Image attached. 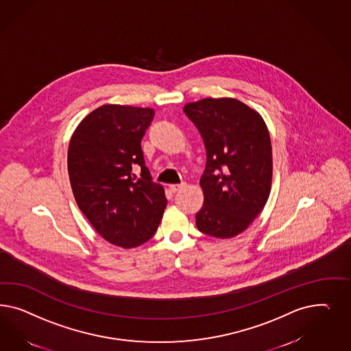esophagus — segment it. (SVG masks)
<instances>
[{
    "mask_svg": "<svg viewBox=\"0 0 351 351\" xmlns=\"http://www.w3.org/2000/svg\"><path fill=\"white\" fill-rule=\"evenodd\" d=\"M182 188H185V182H181V184H172L170 185V191L172 193H176V191H181Z\"/></svg>",
    "mask_w": 351,
    "mask_h": 351,
    "instance_id": "34e87169",
    "label": "esophagus"
}]
</instances>
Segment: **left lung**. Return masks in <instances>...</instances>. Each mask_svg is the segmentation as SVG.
Listing matches in <instances>:
<instances>
[{"label": "left lung", "instance_id": "obj_1", "mask_svg": "<svg viewBox=\"0 0 351 351\" xmlns=\"http://www.w3.org/2000/svg\"><path fill=\"white\" fill-rule=\"evenodd\" d=\"M184 112L198 128L207 160L201 178L204 202L195 215L199 232L233 238L265 207L273 178L271 143L255 109L233 97H206Z\"/></svg>", "mask_w": 351, "mask_h": 351}]
</instances>
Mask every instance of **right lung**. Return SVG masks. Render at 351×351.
Wrapping results in <instances>:
<instances>
[{
    "instance_id": "1",
    "label": "right lung",
    "mask_w": 351,
    "mask_h": 351,
    "mask_svg": "<svg viewBox=\"0 0 351 351\" xmlns=\"http://www.w3.org/2000/svg\"><path fill=\"white\" fill-rule=\"evenodd\" d=\"M154 110L106 104L77 126L68 148V173L78 208L112 245L145 243L163 216L167 199L152 181L141 150ZM142 169L138 180L132 169Z\"/></svg>"
}]
</instances>
